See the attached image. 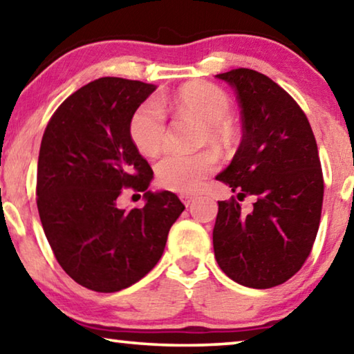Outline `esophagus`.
<instances>
[{"instance_id":"1","label":"esophagus","mask_w":354,"mask_h":354,"mask_svg":"<svg viewBox=\"0 0 354 354\" xmlns=\"http://www.w3.org/2000/svg\"><path fill=\"white\" fill-rule=\"evenodd\" d=\"M179 198H181V201H183L184 205L189 206L195 200V195H192V194H181V195H179Z\"/></svg>"}]
</instances>
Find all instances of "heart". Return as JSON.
<instances>
[{
  "label": "heart",
  "instance_id": "obj_1",
  "mask_svg": "<svg viewBox=\"0 0 354 354\" xmlns=\"http://www.w3.org/2000/svg\"><path fill=\"white\" fill-rule=\"evenodd\" d=\"M170 104L183 115H190L206 126L207 137L214 142L225 140L230 133L227 118L230 99L221 88L206 82L187 83L173 94L171 99H149L138 106L131 121V137L145 156L159 153L165 138V110ZM216 157L207 151L201 153H167L156 165L160 186L175 192H194L201 181L214 171Z\"/></svg>",
  "mask_w": 354,
  "mask_h": 354
}]
</instances>
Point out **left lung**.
<instances>
[{
    "instance_id": "1",
    "label": "left lung",
    "mask_w": 354,
    "mask_h": 354,
    "mask_svg": "<svg viewBox=\"0 0 354 354\" xmlns=\"http://www.w3.org/2000/svg\"><path fill=\"white\" fill-rule=\"evenodd\" d=\"M236 93L243 140L216 176L236 194L217 201L212 244L218 266L249 288H272L295 276L317 238L323 173L312 127L293 97L252 69L216 75ZM256 197L245 215L239 201Z\"/></svg>"
}]
</instances>
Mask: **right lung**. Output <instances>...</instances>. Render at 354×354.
I'll use <instances>...</instances> for the list:
<instances>
[{"mask_svg":"<svg viewBox=\"0 0 354 354\" xmlns=\"http://www.w3.org/2000/svg\"><path fill=\"white\" fill-rule=\"evenodd\" d=\"M156 85L104 77L67 97L44 132L37 209L56 260L77 283L100 293L131 287L156 266L184 205L148 190L153 170L131 137L137 109ZM122 187L144 192L122 210Z\"/></svg>","mask_w":354,"mask_h":354,"instance_id":"add662e5","label":"right lung"}]
</instances>
